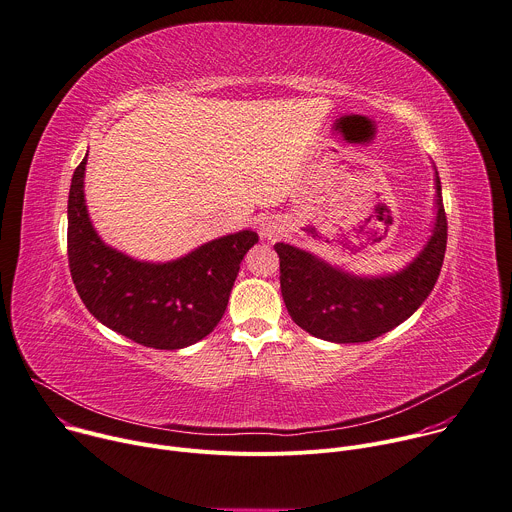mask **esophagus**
<instances>
[{
  "mask_svg": "<svg viewBox=\"0 0 512 512\" xmlns=\"http://www.w3.org/2000/svg\"><path fill=\"white\" fill-rule=\"evenodd\" d=\"M282 232H285V225H280L278 221H272V219H266L260 225V236L264 240H278L282 236Z\"/></svg>",
  "mask_w": 512,
  "mask_h": 512,
  "instance_id": "obj_1",
  "label": "esophagus"
}]
</instances>
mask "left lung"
<instances>
[{"instance_id":"obj_1","label":"left lung","mask_w":512,"mask_h":512,"mask_svg":"<svg viewBox=\"0 0 512 512\" xmlns=\"http://www.w3.org/2000/svg\"><path fill=\"white\" fill-rule=\"evenodd\" d=\"M435 225L419 256L401 272L356 276L291 244H274L280 293L293 321L335 344L370 342L409 319L431 295L447 244V217L435 170Z\"/></svg>"}]
</instances>
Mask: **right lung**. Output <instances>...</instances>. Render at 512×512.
<instances>
[{"label":"right lung","mask_w":512,"mask_h":512,"mask_svg":"<svg viewBox=\"0 0 512 512\" xmlns=\"http://www.w3.org/2000/svg\"><path fill=\"white\" fill-rule=\"evenodd\" d=\"M87 154L69 191V268L89 313L105 327L154 350H181L209 335L225 313L246 252L258 234L211 240L173 262H144L107 246L85 205Z\"/></svg>","instance_id":"obj_1"}]
</instances>
